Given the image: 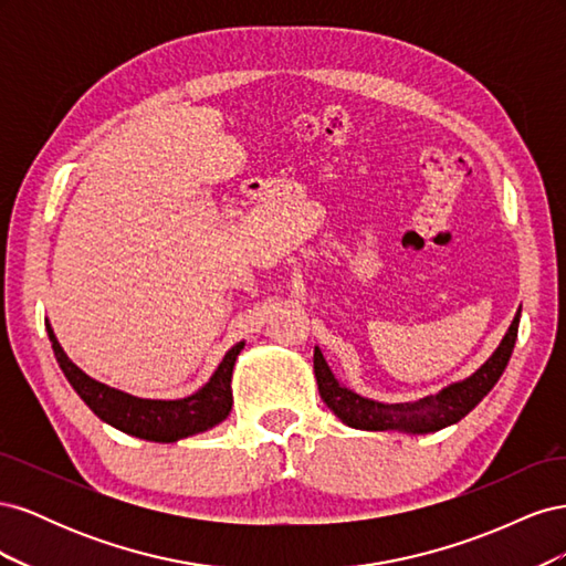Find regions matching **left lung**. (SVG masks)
<instances>
[{"mask_svg":"<svg viewBox=\"0 0 566 566\" xmlns=\"http://www.w3.org/2000/svg\"><path fill=\"white\" fill-rule=\"evenodd\" d=\"M520 314L512 318L510 328L503 337V342L491 354L489 361L472 373L470 378L462 382H453L439 394H430L420 401L413 403H380L361 397L347 387H342L335 375L331 373L328 364L321 354V349H314V373L321 399L325 401L333 413L354 430H370V432H385V430H399V432H413V434H427L443 430V427L455 424L458 420L465 418L470 410L482 401L486 394L493 389L503 375L512 349H515L517 328H520Z\"/></svg>","mask_w":566,"mask_h":566,"instance_id":"1","label":"left lung"}]
</instances>
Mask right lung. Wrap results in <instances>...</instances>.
I'll return each mask as SVG.
<instances>
[{"label":"right lung","instance_id":"1","mask_svg":"<svg viewBox=\"0 0 566 566\" xmlns=\"http://www.w3.org/2000/svg\"><path fill=\"white\" fill-rule=\"evenodd\" d=\"M46 333L51 339V349L56 354V361L67 382H71L73 389L80 394V399L87 403L101 420L113 424L115 430L125 434L163 443L179 441L184 437L210 430V427L227 420L233 406L231 375L235 358L245 347V342H238L235 347L227 352L210 382L196 394H191V397L177 401H158L132 397V394L92 380L87 373H82L71 358L65 356L54 331L49 328V323Z\"/></svg>","mask_w":566,"mask_h":566}]
</instances>
